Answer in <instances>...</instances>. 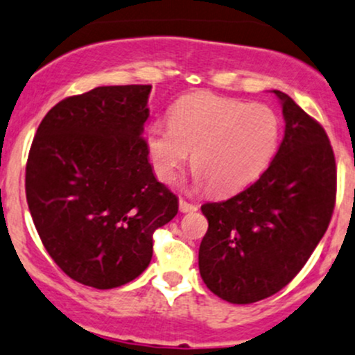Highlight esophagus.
<instances>
[{
	"label": "esophagus",
	"mask_w": 355,
	"mask_h": 355,
	"mask_svg": "<svg viewBox=\"0 0 355 355\" xmlns=\"http://www.w3.org/2000/svg\"><path fill=\"white\" fill-rule=\"evenodd\" d=\"M198 207L196 204H190V202H187L185 198H180V210L182 212H192V210H197Z\"/></svg>",
	"instance_id": "obj_1"
}]
</instances>
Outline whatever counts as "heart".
I'll use <instances>...</instances> for the list:
<instances>
[{
  "label": "heart",
  "mask_w": 355,
  "mask_h": 355,
  "mask_svg": "<svg viewBox=\"0 0 355 355\" xmlns=\"http://www.w3.org/2000/svg\"><path fill=\"white\" fill-rule=\"evenodd\" d=\"M279 141V118L266 104L196 92L170 111V124L146 133L151 165L171 184L192 151L196 180L212 192L229 193L254 182L270 165Z\"/></svg>",
  "instance_id": "1"
}]
</instances>
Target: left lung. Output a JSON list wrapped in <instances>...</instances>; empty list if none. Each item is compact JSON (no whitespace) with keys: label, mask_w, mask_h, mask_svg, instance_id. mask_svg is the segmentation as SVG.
Listing matches in <instances>:
<instances>
[{"label":"left lung","mask_w":355,"mask_h":355,"mask_svg":"<svg viewBox=\"0 0 355 355\" xmlns=\"http://www.w3.org/2000/svg\"><path fill=\"white\" fill-rule=\"evenodd\" d=\"M285 138L251 187L202 205L209 229L198 270L214 295L246 305L285 288L320 243L337 192L334 150L325 130L282 91Z\"/></svg>","instance_id":"obj_1"}]
</instances>
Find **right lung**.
Segmentation results:
<instances>
[{"label":"right lung","mask_w":355,"mask_h":355,"mask_svg":"<svg viewBox=\"0 0 355 355\" xmlns=\"http://www.w3.org/2000/svg\"><path fill=\"white\" fill-rule=\"evenodd\" d=\"M151 85L65 97L38 126L25 190L38 236L65 275L97 290L133 282L178 198L155 178L145 121Z\"/></svg>","instance_id":"add662e5"}]
</instances>
